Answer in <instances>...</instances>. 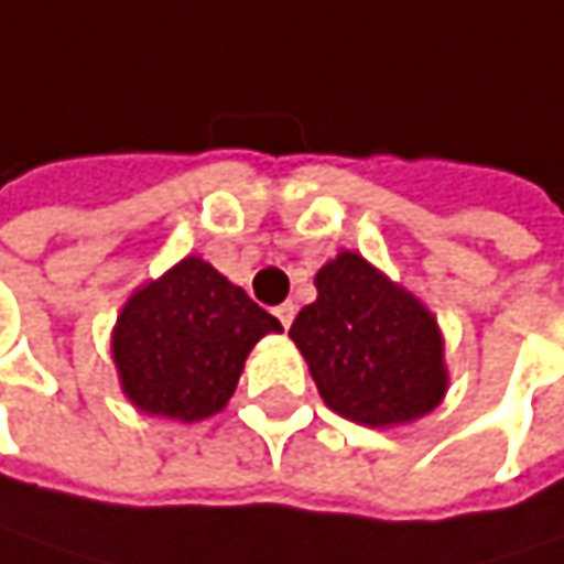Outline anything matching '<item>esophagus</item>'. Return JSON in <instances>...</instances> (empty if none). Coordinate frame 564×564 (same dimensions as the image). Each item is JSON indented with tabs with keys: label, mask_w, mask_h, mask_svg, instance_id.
I'll return each mask as SVG.
<instances>
[{
	"label": "esophagus",
	"mask_w": 564,
	"mask_h": 564,
	"mask_svg": "<svg viewBox=\"0 0 564 564\" xmlns=\"http://www.w3.org/2000/svg\"><path fill=\"white\" fill-rule=\"evenodd\" d=\"M274 315L281 318L283 328H290V322H293V315H296V306H293V303H281V306L274 310Z\"/></svg>",
	"instance_id": "1"
}]
</instances>
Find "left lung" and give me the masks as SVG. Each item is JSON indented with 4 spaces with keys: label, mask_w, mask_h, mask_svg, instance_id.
I'll return each instance as SVG.
<instances>
[{
    "label": "left lung",
    "mask_w": 564,
    "mask_h": 564,
    "mask_svg": "<svg viewBox=\"0 0 564 564\" xmlns=\"http://www.w3.org/2000/svg\"><path fill=\"white\" fill-rule=\"evenodd\" d=\"M315 303L293 318L290 338L332 412L386 427L441 405L444 341L434 315L412 293L354 251L328 261L315 274Z\"/></svg>",
    "instance_id": "obj_1"
}]
</instances>
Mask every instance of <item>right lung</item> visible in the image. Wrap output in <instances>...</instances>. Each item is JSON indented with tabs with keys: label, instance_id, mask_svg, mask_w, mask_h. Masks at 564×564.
Masks as SVG:
<instances>
[{
	"label": "right lung",
	"instance_id": "right-lung-1",
	"mask_svg": "<svg viewBox=\"0 0 564 564\" xmlns=\"http://www.w3.org/2000/svg\"><path fill=\"white\" fill-rule=\"evenodd\" d=\"M281 322L200 258H184L123 306L115 364L137 409L197 421L236 392L249 350Z\"/></svg>",
	"mask_w": 564,
	"mask_h": 564
}]
</instances>
